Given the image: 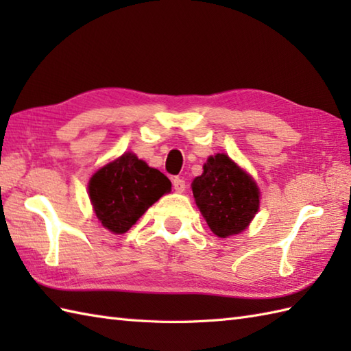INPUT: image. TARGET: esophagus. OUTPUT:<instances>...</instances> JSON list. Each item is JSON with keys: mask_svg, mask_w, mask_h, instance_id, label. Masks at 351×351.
I'll return each instance as SVG.
<instances>
[{"mask_svg": "<svg viewBox=\"0 0 351 351\" xmlns=\"http://www.w3.org/2000/svg\"><path fill=\"white\" fill-rule=\"evenodd\" d=\"M173 189L178 193H182L185 190V181L182 180V178H175V180H173Z\"/></svg>", "mask_w": 351, "mask_h": 351, "instance_id": "1", "label": "esophagus"}]
</instances>
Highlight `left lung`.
Listing matches in <instances>:
<instances>
[{
  "label": "left lung",
  "instance_id": "obj_1",
  "mask_svg": "<svg viewBox=\"0 0 351 351\" xmlns=\"http://www.w3.org/2000/svg\"><path fill=\"white\" fill-rule=\"evenodd\" d=\"M191 189L208 226L220 238L240 234L258 213L255 181L225 154L208 158Z\"/></svg>",
  "mask_w": 351,
  "mask_h": 351
}]
</instances>
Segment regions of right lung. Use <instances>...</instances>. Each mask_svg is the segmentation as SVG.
<instances>
[{
    "mask_svg": "<svg viewBox=\"0 0 351 351\" xmlns=\"http://www.w3.org/2000/svg\"><path fill=\"white\" fill-rule=\"evenodd\" d=\"M171 189L166 175L125 152L99 169L88 182L96 217L104 228L123 234Z\"/></svg>",
    "mask_w": 351,
    "mask_h": 351,
    "instance_id": "1",
    "label": "right lung"
}]
</instances>
